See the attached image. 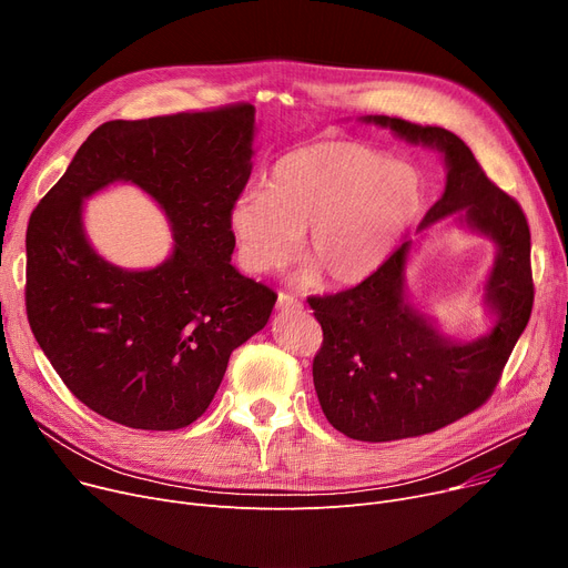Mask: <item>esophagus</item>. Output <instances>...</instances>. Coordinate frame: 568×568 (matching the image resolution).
<instances>
[{
  "instance_id": "34e87169",
  "label": "esophagus",
  "mask_w": 568,
  "mask_h": 568,
  "mask_svg": "<svg viewBox=\"0 0 568 568\" xmlns=\"http://www.w3.org/2000/svg\"><path fill=\"white\" fill-rule=\"evenodd\" d=\"M276 308L278 311H300L302 302L296 300V296H292L290 292H281L278 294V302H276Z\"/></svg>"
}]
</instances>
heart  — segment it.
<instances>
[{"mask_svg": "<svg viewBox=\"0 0 568 568\" xmlns=\"http://www.w3.org/2000/svg\"><path fill=\"white\" fill-rule=\"evenodd\" d=\"M424 179L359 142H317L281 156L266 189L232 202L230 225L253 272L283 266L300 248L308 262L300 281L320 274L359 283L389 257L424 209Z\"/></svg>", "mask_w": 568, "mask_h": 568, "instance_id": "obj_1", "label": "heart"}]
</instances>
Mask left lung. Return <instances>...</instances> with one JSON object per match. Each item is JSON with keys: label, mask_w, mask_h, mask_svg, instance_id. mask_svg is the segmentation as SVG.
I'll use <instances>...</instances> for the list:
<instances>
[{"label": "left lung", "mask_w": 568, "mask_h": 568, "mask_svg": "<svg viewBox=\"0 0 568 568\" xmlns=\"http://www.w3.org/2000/svg\"><path fill=\"white\" fill-rule=\"evenodd\" d=\"M364 122L444 154L446 186L424 216L422 230L460 214L469 230L497 246L486 283V304L497 320L490 334L471 343L442 336L405 300L409 242L359 285L308 296L324 336L313 359L324 416L352 439L392 442L435 433L493 396L531 315V242L520 204L490 182L458 135L384 114L364 116Z\"/></svg>", "instance_id": "obj_1"}]
</instances>
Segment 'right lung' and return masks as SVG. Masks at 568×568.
Here are the masks:
<instances>
[{
    "label": "right lung",
    "mask_w": 568,
    "mask_h": 568,
    "mask_svg": "<svg viewBox=\"0 0 568 568\" xmlns=\"http://www.w3.org/2000/svg\"><path fill=\"white\" fill-rule=\"evenodd\" d=\"M248 103L101 124L27 225V320L69 392L138 430L191 426L214 400L232 349L266 324L276 292L230 264L232 202L251 176ZM131 181L175 234L159 267L103 261L81 227L84 196Z\"/></svg>",
    "instance_id": "add662e5"
}]
</instances>
